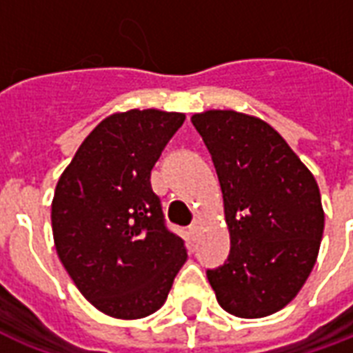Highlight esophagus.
I'll list each match as a JSON object with an SVG mask.
<instances>
[{"label": "esophagus", "mask_w": 353, "mask_h": 353, "mask_svg": "<svg viewBox=\"0 0 353 353\" xmlns=\"http://www.w3.org/2000/svg\"><path fill=\"white\" fill-rule=\"evenodd\" d=\"M200 230H201V222H200V220H194L192 224L188 225V233H190V235H192V236H198Z\"/></svg>", "instance_id": "obj_1"}]
</instances>
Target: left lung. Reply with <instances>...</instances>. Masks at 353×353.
<instances>
[{
    "label": "left lung",
    "mask_w": 353,
    "mask_h": 353,
    "mask_svg": "<svg viewBox=\"0 0 353 353\" xmlns=\"http://www.w3.org/2000/svg\"><path fill=\"white\" fill-rule=\"evenodd\" d=\"M219 174L231 250L207 270L220 307L241 319L283 309L309 278L324 233L313 174L261 118L205 111L190 118Z\"/></svg>",
    "instance_id": "8db88e82"
}]
</instances>
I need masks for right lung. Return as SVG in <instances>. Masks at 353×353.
Wrapping results in <instances>:
<instances>
[{
    "instance_id": "1",
    "label": "right lung",
    "mask_w": 353,
    "mask_h": 353,
    "mask_svg": "<svg viewBox=\"0 0 353 353\" xmlns=\"http://www.w3.org/2000/svg\"><path fill=\"white\" fill-rule=\"evenodd\" d=\"M183 122V112H114L59 177L51 203L59 259L81 294L114 319L155 313L187 261L185 242L166 228L150 181Z\"/></svg>"
}]
</instances>
